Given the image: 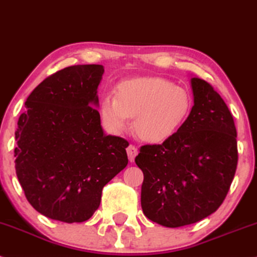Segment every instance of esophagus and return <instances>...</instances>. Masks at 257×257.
Here are the masks:
<instances>
[{"instance_id":"esophagus-1","label":"esophagus","mask_w":257,"mask_h":257,"mask_svg":"<svg viewBox=\"0 0 257 257\" xmlns=\"http://www.w3.org/2000/svg\"><path fill=\"white\" fill-rule=\"evenodd\" d=\"M126 154H128V158L131 162H134L135 157L138 156V148L134 146V145H129L128 148H126Z\"/></svg>"}]
</instances>
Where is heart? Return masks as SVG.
Masks as SVG:
<instances>
[{
    "mask_svg": "<svg viewBox=\"0 0 257 257\" xmlns=\"http://www.w3.org/2000/svg\"><path fill=\"white\" fill-rule=\"evenodd\" d=\"M190 109L187 91L162 78H137L120 82L116 97L101 98L100 116L113 134L126 131L134 118V131L142 140L163 142L175 134Z\"/></svg>",
    "mask_w": 257,
    "mask_h": 257,
    "instance_id": "obj_1",
    "label": "heart"
}]
</instances>
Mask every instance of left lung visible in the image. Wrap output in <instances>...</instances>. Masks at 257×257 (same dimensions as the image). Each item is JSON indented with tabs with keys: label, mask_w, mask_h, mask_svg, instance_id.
Returning a JSON list of instances; mask_svg holds the SVG:
<instances>
[{
	"label": "left lung",
	"mask_w": 257,
	"mask_h": 257,
	"mask_svg": "<svg viewBox=\"0 0 257 257\" xmlns=\"http://www.w3.org/2000/svg\"><path fill=\"white\" fill-rule=\"evenodd\" d=\"M190 82L194 105L183 124L162 145L142 146L135 158L144 172L142 211L165 227L217 211L237 168V132L227 105L205 80Z\"/></svg>",
	"instance_id": "obj_1"
}]
</instances>
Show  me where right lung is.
I'll return each instance as SVG.
<instances>
[{
    "label": "right lung",
    "mask_w": 257,
    "mask_h": 257,
    "mask_svg": "<svg viewBox=\"0 0 257 257\" xmlns=\"http://www.w3.org/2000/svg\"><path fill=\"white\" fill-rule=\"evenodd\" d=\"M103 74L100 64L58 70L33 89L18 120V179L33 208L54 220H88L128 164V141L105 135L95 109Z\"/></svg>",
    "instance_id": "right-lung-1"
}]
</instances>
